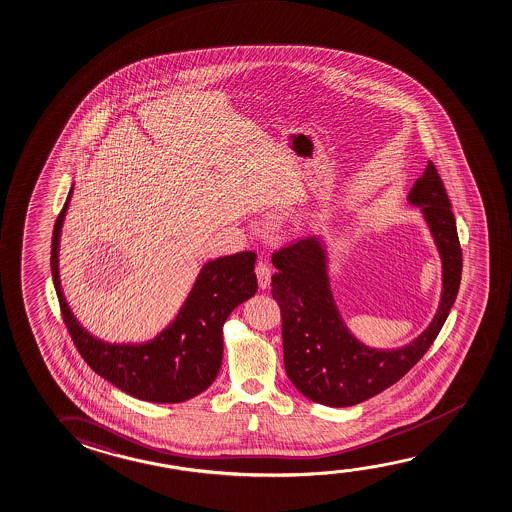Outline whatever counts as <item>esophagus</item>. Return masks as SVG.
I'll use <instances>...</instances> for the list:
<instances>
[{"label":"esophagus","instance_id":"esophagus-1","mask_svg":"<svg viewBox=\"0 0 512 512\" xmlns=\"http://www.w3.org/2000/svg\"><path fill=\"white\" fill-rule=\"evenodd\" d=\"M255 273H257L260 289L266 290L269 287V283H271V269H269L266 262H259L257 267H255Z\"/></svg>","mask_w":512,"mask_h":512}]
</instances>
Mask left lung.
<instances>
[{"instance_id":"left-lung-1","label":"left lung","mask_w":512,"mask_h":512,"mask_svg":"<svg viewBox=\"0 0 512 512\" xmlns=\"http://www.w3.org/2000/svg\"><path fill=\"white\" fill-rule=\"evenodd\" d=\"M430 229L442 264L437 313L417 338L398 349H373L354 336L334 299L326 236L273 255V297L282 310L283 361L290 382L327 407H352L398 382L430 349L458 296L461 248L444 183L433 163L408 192Z\"/></svg>"}]
</instances>
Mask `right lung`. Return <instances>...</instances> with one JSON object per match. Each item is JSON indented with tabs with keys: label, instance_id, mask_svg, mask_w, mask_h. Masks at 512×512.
Wrapping results in <instances>:
<instances>
[{
	"label": "right lung",
	"instance_id": "obj_1",
	"mask_svg": "<svg viewBox=\"0 0 512 512\" xmlns=\"http://www.w3.org/2000/svg\"><path fill=\"white\" fill-rule=\"evenodd\" d=\"M74 185L52 232L51 271L68 333L82 359L137 400L181 403L204 393L222 366L223 324L257 292V255L241 252L200 267L178 315L155 338L109 343L89 333L70 310L60 280V239Z\"/></svg>",
	"mask_w": 512,
	"mask_h": 512
}]
</instances>
